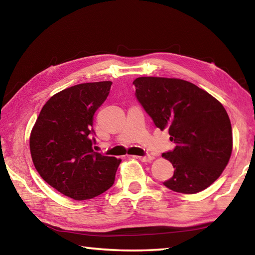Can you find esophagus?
Returning a JSON list of instances; mask_svg holds the SVG:
<instances>
[{"instance_id":"1","label":"esophagus","mask_w":255,"mask_h":255,"mask_svg":"<svg viewBox=\"0 0 255 255\" xmlns=\"http://www.w3.org/2000/svg\"><path fill=\"white\" fill-rule=\"evenodd\" d=\"M138 159H140L141 162H150L154 158L152 155H145V156H135Z\"/></svg>"}]
</instances>
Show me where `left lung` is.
Here are the masks:
<instances>
[{
	"instance_id": "8db88e82",
	"label": "left lung",
	"mask_w": 255,
	"mask_h": 255,
	"mask_svg": "<svg viewBox=\"0 0 255 255\" xmlns=\"http://www.w3.org/2000/svg\"><path fill=\"white\" fill-rule=\"evenodd\" d=\"M136 99L157 128L169 129L172 150L162 154L174 167L163 184L181 193H197L219 178L233 147L225 108L197 85L166 77H138Z\"/></svg>"
}]
</instances>
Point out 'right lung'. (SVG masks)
Wrapping results in <instances>:
<instances>
[{"label":"right lung","instance_id":"obj_1","mask_svg":"<svg viewBox=\"0 0 255 255\" xmlns=\"http://www.w3.org/2000/svg\"><path fill=\"white\" fill-rule=\"evenodd\" d=\"M112 82L77 84L51 97L30 135L38 173L50 187L74 200H86L112 187L122 159L94 152L93 116Z\"/></svg>","mask_w":255,"mask_h":255}]
</instances>
